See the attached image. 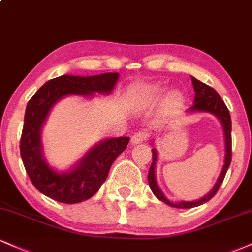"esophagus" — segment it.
Listing matches in <instances>:
<instances>
[{
  "mask_svg": "<svg viewBox=\"0 0 252 252\" xmlns=\"http://www.w3.org/2000/svg\"><path fill=\"white\" fill-rule=\"evenodd\" d=\"M148 138V134L146 131H138L135 132L134 135L131 136V143L132 144H137L143 142V141H147Z\"/></svg>",
  "mask_w": 252,
  "mask_h": 252,
  "instance_id": "1",
  "label": "esophagus"
}]
</instances>
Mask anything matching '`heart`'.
Instances as JSON below:
<instances>
[{
  "instance_id": "b5f03b06",
  "label": "heart",
  "mask_w": 252,
  "mask_h": 252,
  "mask_svg": "<svg viewBox=\"0 0 252 252\" xmlns=\"http://www.w3.org/2000/svg\"><path fill=\"white\" fill-rule=\"evenodd\" d=\"M164 88L160 84H150V85H141L135 89V94L140 97L141 99L146 102H154L162 96ZM168 99L170 103H180L182 99V94L179 91L170 92Z\"/></svg>"
}]
</instances>
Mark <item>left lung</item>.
<instances>
[{"label":"left lung","instance_id":"obj_1","mask_svg":"<svg viewBox=\"0 0 252 252\" xmlns=\"http://www.w3.org/2000/svg\"><path fill=\"white\" fill-rule=\"evenodd\" d=\"M192 84L193 88L195 91V97H194V104L189 108V111H206L211 112V114L216 115L217 117L220 120L222 123V128H224V134H225V164L222 167V172L220 176H219L218 181L213 187V189L207 194L206 196L200 199V200L196 201H181V202H172L162 194L160 189L158 187L155 179V163L158 160V154H156V150L152 149L153 152V163L149 168L148 173V182L150 189L153 190L156 198L158 200L163 201L164 204L169 205L172 207H176V209H192V207H196L199 205H202L204 202H207L213 196L216 195V193L218 192L219 187L221 186L222 181H224L225 175L230 167L231 158H232V140H231V116L230 112H228L227 106L225 105L224 100L221 99V97L219 96L218 92L215 89L211 88V86L206 85L205 83H201L200 80L195 79L194 77H192Z\"/></svg>","mask_w":252,"mask_h":252}]
</instances>
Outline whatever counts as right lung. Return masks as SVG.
<instances>
[{
	"mask_svg": "<svg viewBox=\"0 0 252 252\" xmlns=\"http://www.w3.org/2000/svg\"><path fill=\"white\" fill-rule=\"evenodd\" d=\"M118 73L91 77L60 76L45 83L27 104L20 140L25 169L35 189L48 198L63 204H77L97 193L106 180L110 167L128 146L129 137L109 138L92 148L82 162L68 173H57L46 163L41 153L40 130L54 103L67 94L91 96L109 94L115 88Z\"/></svg>",
	"mask_w": 252,
	"mask_h": 252,
	"instance_id": "1",
	"label": "right lung"
}]
</instances>
